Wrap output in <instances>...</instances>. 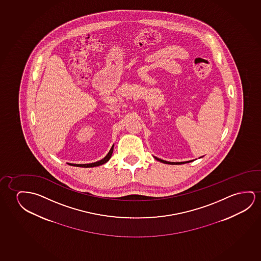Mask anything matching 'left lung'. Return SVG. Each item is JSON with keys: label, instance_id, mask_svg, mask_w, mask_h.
<instances>
[{"label": "left lung", "instance_id": "8db88e82", "mask_svg": "<svg viewBox=\"0 0 261 261\" xmlns=\"http://www.w3.org/2000/svg\"><path fill=\"white\" fill-rule=\"evenodd\" d=\"M155 159L159 161L161 163H166V164H184V163H191L193 161H189V162H181V163H170V162H167V161H163V160L159 159L157 157H154Z\"/></svg>", "mask_w": 261, "mask_h": 261}]
</instances>
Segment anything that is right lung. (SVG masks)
Returning a JSON list of instances; mask_svg holds the SVG:
<instances>
[{
  "label": "right lung",
  "mask_w": 261,
  "mask_h": 261,
  "mask_svg": "<svg viewBox=\"0 0 261 261\" xmlns=\"http://www.w3.org/2000/svg\"><path fill=\"white\" fill-rule=\"evenodd\" d=\"M113 149L114 145H112V147L110 149V151H109V153L103 159L98 161V162H96V163H88V164H73V163H68V164L69 165H72V166L83 167V168H92V167L99 166V165L106 163L111 158V155H112V152H113Z\"/></svg>",
  "instance_id": "add662e5"
}]
</instances>
